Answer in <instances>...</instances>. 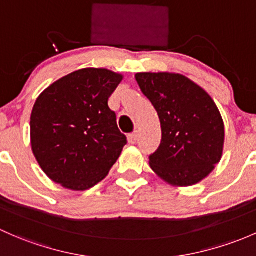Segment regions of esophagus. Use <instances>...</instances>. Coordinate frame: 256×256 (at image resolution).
I'll use <instances>...</instances> for the list:
<instances>
[{
	"label": "esophagus",
	"instance_id": "1",
	"mask_svg": "<svg viewBox=\"0 0 256 256\" xmlns=\"http://www.w3.org/2000/svg\"><path fill=\"white\" fill-rule=\"evenodd\" d=\"M128 144H135L136 141H137V132L130 134V135L128 136Z\"/></svg>",
	"mask_w": 256,
	"mask_h": 256
}]
</instances>
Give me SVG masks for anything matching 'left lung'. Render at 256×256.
<instances>
[{
	"label": "left lung",
	"mask_w": 256,
	"mask_h": 256,
	"mask_svg": "<svg viewBox=\"0 0 256 256\" xmlns=\"http://www.w3.org/2000/svg\"><path fill=\"white\" fill-rule=\"evenodd\" d=\"M135 78L157 110L160 147L150 156L152 170L174 186H192L220 160L224 124L214 99L179 74L142 72Z\"/></svg>",
	"instance_id": "left-lung-1"
}]
</instances>
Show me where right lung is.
<instances>
[{
    "label": "right lung",
    "mask_w": 256,
    "mask_h": 256,
    "mask_svg": "<svg viewBox=\"0 0 256 256\" xmlns=\"http://www.w3.org/2000/svg\"><path fill=\"white\" fill-rule=\"evenodd\" d=\"M122 74L83 68L49 86L33 106L32 150L52 182L84 192L104 179L128 140L108 106Z\"/></svg>",
    "instance_id": "add662e5"
}]
</instances>
